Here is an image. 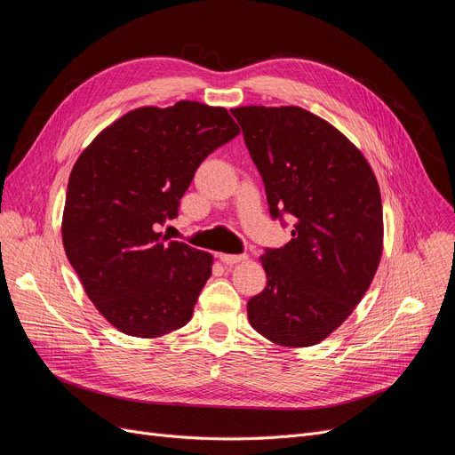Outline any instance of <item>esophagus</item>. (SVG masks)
I'll return each mask as SVG.
<instances>
[{
    "label": "esophagus",
    "instance_id": "34e87169",
    "mask_svg": "<svg viewBox=\"0 0 455 455\" xmlns=\"http://www.w3.org/2000/svg\"><path fill=\"white\" fill-rule=\"evenodd\" d=\"M220 259L227 266H234V264H240V261H245L247 256L245 254H220Z\"/></svg>",
    "mask_w": 455,
    "mask_h": 455
}]
</instances>
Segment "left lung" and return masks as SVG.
Listing matches in <instances>:
<instances>
[{
    "instance_id": "obj_1",
    "label": "left lung",
    "mask_w": 455,
    "mask_h": 455,
    "mask_svg": "<svg viewBox=\"0 0 455 455\" xmlns=\"http://www.w3.org/2000/svg\"><path fill=\"white\" fill-rule=\"evenodd\" d=\"M266 186L273 218L291 213V242L259 256L267 288L247 302L251 326L280 347L326 339L367 293L384 251L372 167L354 143L300 107L230 110Z\"/></svg>"
}]
</instances>
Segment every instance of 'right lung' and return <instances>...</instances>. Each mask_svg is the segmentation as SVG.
Returning <instances> with one entry per match:
<instances>
[{
    "instance_id": "add662e5",
    "label": "right lung",
    "mask_w": 455,
    "mask_h": 455,
    "mask_svg": "<svg viewBox=\"0 0 455 455\" xmlns=\"http://www.w3.org/2000/svg\"><path fill=\"white\" fill-rule=\"evenodd\" d=\"M240 134L227 108L199 101L140 107L103 129L69 173L62 243L88 299L119 331L182 328L213 258L158 228L177 218L201 162Z\"/></svg>"
}]
</instances>
